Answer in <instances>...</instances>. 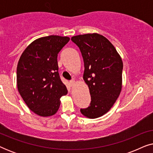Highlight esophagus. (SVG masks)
Returning <instances> with one entry per match:
<instances>
[{
    "label": "esophagus",
    "instance_id": "34e87169",
    "mask_svg": "<svg viewBox=\"0 0 153 153\" xmlns=\"http://www.w3.org/2000/svg\"><path fill=\"white\" fill-rule=\"evenodd\" d=\"M70 83L71 85H74L75 83V81L74 80H71V81H70Z\"/></svg>",
    "mask_w": 153,
    "mask_h": 153
}]
</instances>
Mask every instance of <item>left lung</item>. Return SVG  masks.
Listing matches in <instances>:
<instances>
[{
  "mask_svg": "<svg viewBox=\"0 0 153 153\" xmlns=\"http://www.w3.org/2000/svg\"><path fill=\"white\" fill-rule=\"evenodd\" d=\"M78 46L84 62L83 80L89 88L91 102L81 113L97 118L107 113L122 88L123 64L114 45L97 33L79 35L71 38Z\"/></svg>",
  "mask_w": 153,
  "mask_h": 153,
  "instance_id": "obj_1",
  "label": "left lung"
}]
</instances>
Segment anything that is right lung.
Returning <instances> with one entry per match:
<instances>
[{"mask_svg":"<svg viewBox=\"0 0 153 153\" xmlns=\"http://www.w3.org/2000/svg\"><path fill=\"white\" fill-rule=\"evenodd\" d=\"M68 37L49 35L33 42L23 52L16 69L18 91L30 109L40 116L55 114L68 90L58 73V53Z\"/></svg>","mask_w":153,"mask_h":153,"instance_id":"1","label":"right lung"}]
</instances>
